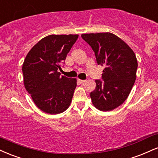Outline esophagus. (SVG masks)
<instances>
[{"instance_id":"esophagus-1","label":"esophagus","mask_w":158,"mask_h":158,"mask_svg":"<svg viewBox=\"0 0 158 158\" xmlns=\"http://www.w3.org/2000/svg\"><path fill=\"white\" fill-rule=\"evenodd\" d=\"M78 81L81 83H84L85 82H86V80H80V79H78Z\"/></svg>"}]
</instances>
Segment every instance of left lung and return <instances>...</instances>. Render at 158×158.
Segmentation results:
<instances>
[{
    "label": "left lung",
    "instance_id": "1",
    "mask_svg": "<svg viewBox=\"0 0 158 158\" xmlns=\"http://www.w3.org/2000/svg\"><path fill=\"white\" fill-rule=\"evenodd\" d=\"M92 47L98 65H104L101 80H95L96 89L90 93L92 103L103 112L120 106L130 93L135 80L138 61L132 49L110 32L83 34Z\"/></svg>",
    "mask_w": 158,
    "mask_h": 158
}]
</instances>
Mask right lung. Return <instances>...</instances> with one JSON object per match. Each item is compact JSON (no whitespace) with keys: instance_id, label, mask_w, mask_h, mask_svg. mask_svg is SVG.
<instances>
[{"instance_id":"1","label":"right lung","mask_w":158,"mask_h":158,"mask_svg":"<svg viewBox=\"0 0 158 158\" xmlns=\"http://www.w3.org/2000/svg\"><path fill=\"white\" fill-rule=\"evenodd\" d=\"M78 35H51L37 43L27 54L22 71L26 89L43 112H64L72 102L77 80L58 72Z\"/></svg>"}]
</instances>
